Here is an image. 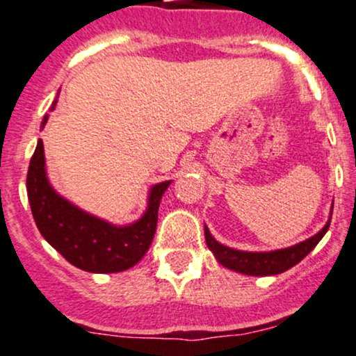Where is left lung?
<instances>
[{
    "mask_svg": "<svg viewBox=\"0 0 356 356\" xmlns=\"http://www.w3.org/2000/svg\"><path fill=\"white\" fill-rule=\"evenodd\" d=\"M330 222H332V218H330L326 226L318 234L303 241V243L296 244V246L277 249V251L269 252H246L222 246V244H219L218 241L212 238L207 227H204V234H206L207 248L214 252V256L218 257V261L222 266L249 276H269L288 271L289 268L296 266L303 257L308 256L314 249V246L320 243L323 236L326 234Z\"/></svg>",
    "mask_w": 356,
    "mask_h": 356,
    "instance_id": "obj_1",
    "label": "left lung"
}]
</instances>
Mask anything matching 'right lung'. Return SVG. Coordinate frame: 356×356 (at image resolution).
I'll return each mask as SVG.
<instances>
[{
    "mask_svg": "<svg viewBox=\"0 0 356 356\" xmlns=\"http://www.w3.org/2000/svg\"><path fill=\"white\" fill-rule=\"evenodd\" d=\"M56 105V100L53 102ZM48 115L43 118L47 124ZM170 181L155 184L149 207L137 222L117 227L80 211L60 197L44 172L43 142L38 140L26 175L28 201L42 236L73 266L88 273H118L132 268L152 244L159 206Z\"/></svg>",
    "mask_w": 356,
    "mask_h": 356,
    "instance_id": "right-lung-1",
    "label": "right lung"
}]
</instances>
